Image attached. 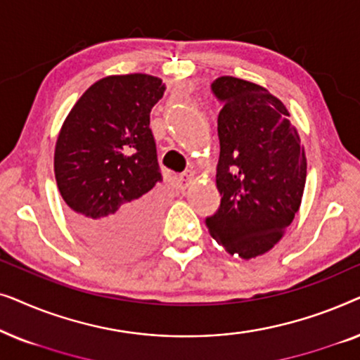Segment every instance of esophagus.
Returning a JSON list of instances; mask_svg holds the SVG:
<instances>
[{
    "label": "esophagus",
    "instance_id": "esophagus-1",
    "mask_svg": "<svg viewBox=\"0 0 360 360\" xmlns=\"http://www.w3.org/2000/svg\"><path fill=\"white\" fill-rule=\"evenodd\" d=\"M176 181H179L180 188L185 190L186 186H188L191 181H193V175H191V174H181V175H179V179H176Z\"/></svg>",
    "mask_w": 360,
    "mask_h": 360
}]
</instances>
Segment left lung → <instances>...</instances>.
Wrapping results in <instances>:
<instances>
[{"instance_id":"obj_1","label":"left lung","mask_w":360,"mask_h":360,"mask_svg":"<svg viewBox=\"0 0 360 360\" xmlns=\"http://www.w3.org/2000/svg\"><path fill=\"white\" fill-rule=\"evenodd\" d=\"M219 210L206 218L210 234L231 255H264L283 238L298 213L307 181V155L290 112L257 83L219 77Z\"/></svg>"}]
</instances>
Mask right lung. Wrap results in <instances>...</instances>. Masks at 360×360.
<instances>
[{"instance_id": "right-lung-1", "label": "right lung", "mask_w": 360, "mask_h": 360, "mask_svg": "<svg viewBox=\"0 0 360 360\" xmlns=\"http://www.w3.org/2000/svg\"><path fill=\"white\" fill-rule=\"evenodd\" d=\"M165 83L147 73L93 83L57 136L53 172L78 238L98 254L127 259L150 239L159 216L152 188L160 181L150 110Z\"/></svg>"}]
</instances>
